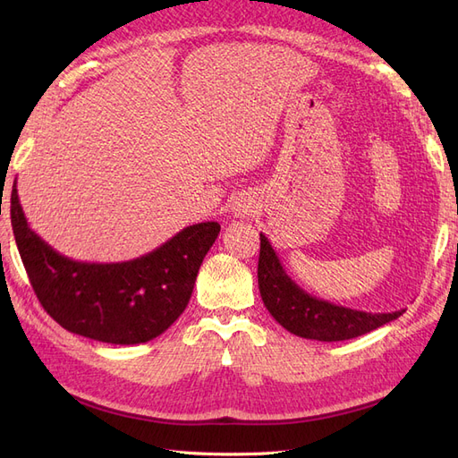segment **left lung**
Masks as SVG:
<instances>
[{"label": "left lung", "mask_w": 458, "mask_h": 458, "mask_svg": "<svg viewBox=\"0 0 458 458\" xmlns=\"http://www.w3.org/2000/svg\"><path fill=\"white\" fill-rule=\"evenodd\" d=\"M258 284L263 306L276 323L300 338L318 342L357 338L394 321L405 311L367 313L308 294L286 275L266 234H259Z\"/></svg>", "instance_id": "8db88e82"}]
</instances>
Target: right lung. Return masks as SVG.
I'll list each match as a JSON object with an SVG mask.
<instances>
[{"label": "right lung", "mask_w": 458, "mask_h": 458, "mask_svg": "<svg viewBox=\"0 0 458 458\" xmlns=\"http://www.w3.org/2000/svg\"><path fill=\"white\" fill-rule=\"evenodd\" d=\"M11 225L30 284L63 328L106 344H143L182 315L204 256L219 234L217 221L189 225L141 258L88 263L61 256L29 227L11 192Z\"/></svg>", "instance_id": "obj_1"}]
</instances>
